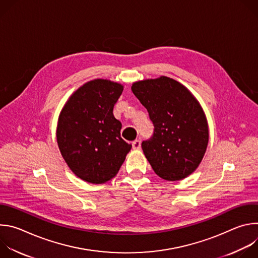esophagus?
I'll list each match as a JSON object with an SVG mask.
<instances>
[{
	"label": "esophagus",
	"instance_id": "esophagus-1",
	"mask_svg": "<svg viewBox=\"0 0 258 258\" xmlns=\"http://www.w3.org/2000/svg\"><path fill=\"white\" fill-rule=\"evenodd\" d=\"M133 148L136 149V150L141 148V141L140 140H136V141L133 142Z\"/></svg>",
	"mask_w": 258,
	"mask_h": 258
}]
</instances>
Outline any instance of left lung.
Here are the masks:
<instances>
[{
  "label": "left lung",
  "instance_id": "left-lung-1",
  "mask_svg": "<svg viewBox=\"0 0 258 258\" xmlns=\"http://www.w3.org/2000/svg\"><path fill=\"white\" fill-rule=\"evenodd\" d=\"M132 91L154 124L153 137L142 143V149L155 173L170 181L193 173L209 139L199 101L185 86L163 76L136 82Z\"/></svg>",
  "mask_w": 258,
  "mask_h": 258
}]
</instances>
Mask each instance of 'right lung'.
<instances>
[{
    "instance_id": "add662e5",
    "label": "right lung",
    "mask_w": 258,
    "mask_h": 258,
    "mask_svg": "<svg viewBox=\"0 0 258 258\" xmlns=\"http://www.w3.org/2000/svg\"><path fill=\"white\" fill-rule=\"evenodd\" d=\"M123 91L121 84L97 79L73 93L58 118L59 150L70 170L91 183L113 178L132 145L120 137L121 122L113 107Z\"/></svg>"
}]
</instances>
